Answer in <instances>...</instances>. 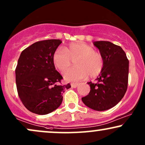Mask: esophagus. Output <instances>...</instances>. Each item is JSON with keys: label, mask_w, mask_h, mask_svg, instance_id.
I'll list each match as a JSON object with an SVG mask.
<instances>
[{"label": "esophagus", "mask_w": 145, "mask_h": 145, "mask_svg": "<svg viewBox=\"0 0 145 145\" xmlns=\"http://www.w3.org/2000/svg\"><path fill=\"white\" fill-rule=\"evenodd\" d=\"M78 83H71V86L72 88H76L78 86Z\"/></svg>", "instance_id": "1"}]
</instances>
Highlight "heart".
Here are the masks:
<instances>
[{
    "label": "heart",
    "mask_w": 145,
    "mask_h": 145,
    "mask_svg": "<svg viewBox=\"0 0 145 145\" xmlns=\"http://www.w3.org/2000/svg\"><path fill=\"white\" fill-rule=\"evenodd\" d=\"M76 59V66L71 67L63 73L67 81H79L89 75L95 77L102 71L104 60L101 53L95 51L93 47L83 42L69 44L65 48H58L53 55L54 65L59 71H63Z\"/></svg>",
    "instance_id": "heart-1"
}]
</instances>
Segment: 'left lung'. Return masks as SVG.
Instances as JSON below:
<instances>
[{
    "label": "left lung",
    "mask_w": 145,
    "mask_h": 145,
    "mask_svg": "<svg viewBox=\"0 0 145 145\" xmlns=\"http://www.w3.org/2000/svg\"><path fill=\"white\" fill-rule=\"evenodd\" d=\"M104 60V65L97 82H88V95L82 101L96 111H105L116 106L124 96L128 88L129 61L120 46L108 41L94 42Z\"/></svg>",
    "instance_id": "left-lung-1"
}]
</instances>
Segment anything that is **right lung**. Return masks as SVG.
<instances>
[{
    "instance_id": "1",
    "label": "right lung",
    "mask_w": 145,
    "mask_h": 145,
    "mask_svg": "<svg viewBox=\"0 0 145 145\" xmlns=\"http://www.w3.org/2000/svg\"><path fill=\"white\" fill-rule=\"evenodd\" d=\"M62 42L45 40L36 42L21 53L15 69V81L19 97L31 112L48 114L61 104L62 95L71 87L59 84L63 79L55 69L54 52Z\"/></svg>"
}]
</instances>
